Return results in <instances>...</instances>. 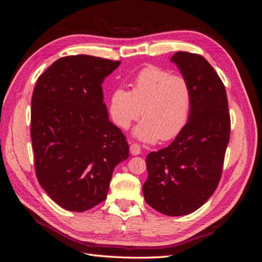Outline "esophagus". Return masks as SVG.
<instances>
[{"mask_svg": "<svg viewBox=\"0 0 262 262\" xmlns=\"http://www.w3.org/2000/svg\"><path fill=\"white\" fill-rule=\"evenodd\" d=\"M129 151H130L132 155L141 154V146L138 145V144H136V143H133L132 145H130V147H129Z\"/></svg>", "mask_w": 262, "mask_h": 262, "instance_id": "obj_1", "label": "esophagus"}]
</instances>
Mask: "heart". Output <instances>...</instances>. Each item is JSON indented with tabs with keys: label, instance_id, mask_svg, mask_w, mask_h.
Instances as JSON below:
<instances>
[{
	"label": "heart",
	"instance_id": "1",
	"mask_svg": "<svg viewBox=\"0 0 262 262\" xmlns=\"http://www.w3.org/2000/svg\"><path fill=\"white\" fill-rule=\"evenodd\" d=\"M192 107V89L185 76L169 70L147 66L133 82V90L118 88L111 94L110 116L121 129L143 116L133 130L146 143L170 141L187 125Z\"/></svg>",
	"mask_w": 262,
	"mask_h": 262
}]
</instances>
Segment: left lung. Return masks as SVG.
I'll return each instance as SVG.
<instances>
[{
  "instance_id": "obj_1",
  "label": "left lung",
  "mask_w": 262,
  "mask_h": 262,
  "mask_svg": "<svg viewBox=\"0 0 262 262\" xmlns=\"http://www.w3.org/2000/svg\"><path fill=\"white\" fill-rule=\"evenodd\" d=\"M171 62L190 83L191 113L168 147L147 155L143 194L159 213L182 216L202 207L219 186L231 121L225 86L207 60L178 52Z\"/></svg>"
}]
</instances>
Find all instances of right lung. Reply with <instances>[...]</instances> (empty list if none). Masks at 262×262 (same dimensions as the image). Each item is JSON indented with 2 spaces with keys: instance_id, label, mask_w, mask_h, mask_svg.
Returning <instances> with one entry per match:
<instances>
[{
  "instance_id": "right-lung-1",
  "label": "right lung",
  "mask_w": 262,
  "mask_h": 262,
  "mask_svg": "<svg viewBox=\"0 0 262 262\" xmlns=\"http://www.w3.org/2000/svg\"><path fill=\"white\" fill-rule=\"evenodd\" d=\"M120 65L90 55L57 59L38 77L31 99L37 179L55 203L85 211L107 197L129 146L109 120L102 82Z\"/></svg>"
}]
</instances>
